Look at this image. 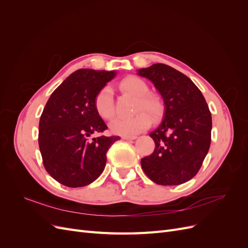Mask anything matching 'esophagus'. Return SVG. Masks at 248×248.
<instances>
[{"label":"esophagus","instance_id":"34e87169","mask_svg":"<svg viewBox=\"0 0 248 248\" xmlns=\"http://www.w3.org/2000/svg\"><path fill=\"white\" fill-rule=\"evenodd\" d=\"M122 139L126 140H133L137 139V137L136 136H133V137H122Z\"/></svg>","mask_w":248,"mask_h":248}]
</instances>
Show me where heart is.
Instances as JSON below:
<instances>
[{"label":"heart","mask_w":248,"mask_h":248,"mask_svg":"<svg viewBox=\"0 0 248 248\" xmlns=\"http://www.w3.org/2000/svg\"><path fill=\"white\" fill-rule=\"evenodd\" d=\"M122 90L133 96L139 97L137 103V111L139 112L131 118H117L110 123L111 131L123 137H133L136 134L146 130L151 125V119L156 120L163 112V101L157 94L148 93L149 87L145 80L138 77H127L120 82ZM95 109L102 119L110 120L115 116V102L112 96V90L109 86L103 87L96 94L94 99Z\"/></svg>","instance_id":"heart-1"}]
</instances>
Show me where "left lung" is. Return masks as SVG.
I'll list each match as a JSON object with an SVG mask.
<instances>
[{
    "mask_svg": "<svg viewBox=\"0 0 248 248\" xmlns=\"http://www.w3.org/2000/svg\"><path fill=\"white\" fill-rule=\"evenodd\" d=\"M162 97V121L150 133L154 152L141 158L145 174L159 185H179L198 174L211 144L212 117L200 89L166 64L138 70Z\"/></svg>",
    "mask_w": 248,
    "mask_h": 248,
    "instance_id": "8db88e82",
    "label": "left lung"
}]
</instances>
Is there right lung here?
<instances>
[{
  "label": "right lung",
  "instance_id": "1",
  "mask_svg": "<svg viewBox=\"0 0 248 248\" xmlns=\"http://www.w3.org/2000/svg\"><path fill=\"white\" fill-rule=\"evenodd\" d=\"M115 77L116 71L77 70L47 100L39 121L38 142L44 168L59 183L82 187L103 171L108 150L120 137H92L108 129L94 99Z\"/></svg>",
  "mask_w": 248,
  "mask_h": 248
}]
</instances>
